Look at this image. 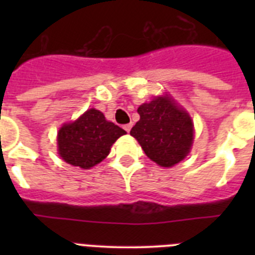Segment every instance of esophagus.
Wrapping results in <instances>:
<instances>
[{"instance_id":"obj_1","label":"esophagus","mask_w":255,"mask_h":255,"mask_svg":"<svg viewBox=\"0 0 255 255\" xmlns=\"http://www.w3.org/2000/svg\"><path fill=\"white\" fill-rule=\"evenodd\" d=\"M131 124H128V125H124V129L126 130V132H129L131 130Z\"/></svg>"}]
</instances>
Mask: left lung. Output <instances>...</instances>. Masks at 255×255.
<instances>
[{
  "mask_svg": "<svg viewBox=\"0 0 255 255\" xmlns=\"http://www.w3.org/2000/svg\"><path fill=\"white\" fill-rule=\"evenodd\" d=\"M138 114L140 120L130 135L148 158L162 167H172L189 154L194 139L193 120L168 94L139 106Z\"/></svg>",
  "mask_w": 255,
  "mask_h": 255,
  "instance_id": "1",
  "label": "left lung"
}]
</instances>
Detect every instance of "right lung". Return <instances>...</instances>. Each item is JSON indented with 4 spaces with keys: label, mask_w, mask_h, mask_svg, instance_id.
Wrapping results in <instances>:
<instances>
[{
    "label": "right lung",
    "mask_w": 255,
    "mask_h": 255,
    "mask_svg": "<svg viewBox=\"0 0 255 255\" xmlns=\"http://www.w3.org/2000/svg\"><path fill=\"white\" fill-rule=\"evenodd\" d=\"M125 134L120 126L106 120L102 112L91 108L78 120L61 126L57 132L58 154L66 163L88 170L102 162L112 144Z\"/></svg>",
    "instance_id": "1"
}]
</instances>
